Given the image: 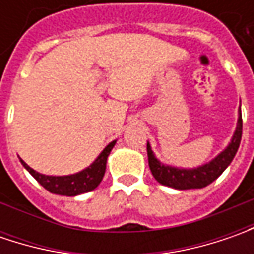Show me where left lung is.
<instances>
[{"instance_id": "1", "label": "left lung", "mask_w": 254, "mask_h": 254, "mask_svg": "<svg viewBox=\"0 0 254 254\" xmlns=\"http://www.w3.org/2000/svg\"><path fill=\"white\" fill-rule=\"evenodd\" d=\"M242 112L239 107V117L236 130L233 132V137L228 144V147L219 152L213 160L209 162L199 165L196 168H178L162 164L155 154L152 152L150 142H147V155H148V165L151 170L152 177L158 181L160 184L165 187H171L175 190H198L205 188L210 182L216 180L223 171L229 167V164L233 161L238 148L242 140Z\"/></svg>"}]
</instances>
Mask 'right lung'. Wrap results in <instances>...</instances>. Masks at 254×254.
Listing matches in <instances>:
<instances>
[{
    "instance_id": "add662e5",
    "label": "right lung",
    "mask_w": 254,
    "mask_h": 254,
    "mask_svg": "<svg viewBox=\"0 0 254 254\" xmlns=\"http://www.w3.org/2000/svg\"><path fill=\"white\" fill-rule=\"evenodd\" d=\"M114 144H116V140L110 142L87 168L79 171L76 174H72V175H61V177L45 175V174L32 170L24 160L19 158V161L25 167V170L51 193L64 195V196H76L80 193L90 192L99 187V184L102 182L103 177H104L107 158L110 155V151L113 150Z\"/></svg>"
}]
</instances>
